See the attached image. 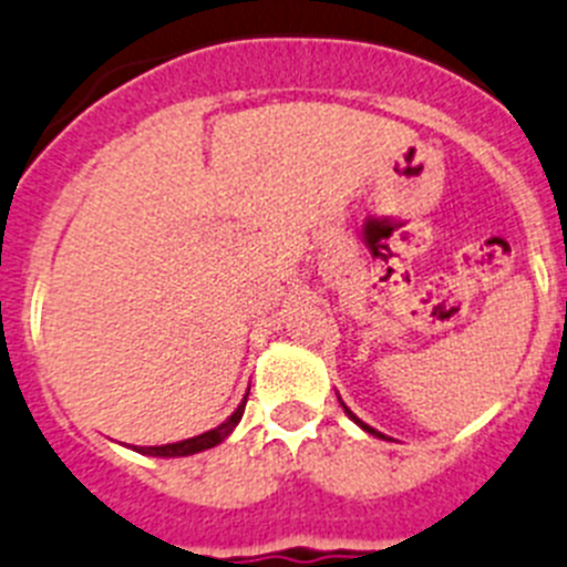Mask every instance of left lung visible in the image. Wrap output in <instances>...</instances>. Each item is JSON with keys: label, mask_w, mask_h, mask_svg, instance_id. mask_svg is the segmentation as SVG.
<instances>
[{"label": "left lung", "mask_w": 567, "mask_h": 567, "mask_svg": "<svg viewBox=\"0 0 567 567\" xmlns=\"http://www.w3.org/2000/svg\"><path fill=\"white\" fill-rule=\"evenodd\" d=\"M339 401H341V398H339ZM341 406H344V401H341ZM344 412H347V415H350V417H353V421L359 423V426H361V430H364V432H370V435H375V437H384L379 430H372L370 423H364V421H361V417H355L353 412H350V406H344Z\"/></svg>", "instance_id": "left-lung-1"}]
</instances>
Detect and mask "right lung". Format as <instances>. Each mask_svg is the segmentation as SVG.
Returning <instances> with one entry per match:
<instances>
[{"label":"right lung","mask_w":567,"mask_h":567,"mask_svg":"<svg viewBox=\"0 0 567 567\" xmlns=\"http://www.w3.org/2000/svg\"><path fill=\"white\" fill-rule=\"evenodd\" d=\"M246 401H248V392L243 398V404L220 423V426H214V430L203 432V435L195 437H186V441H177V443H166V446H135V452L141 455H152V457H186V455H197V452H206V449H214L217 443L226 441L228 435L234 432V426L239 423L243 412H246Z\"/></svg>","instance_id":"right-lung-1"}]
</instances>
